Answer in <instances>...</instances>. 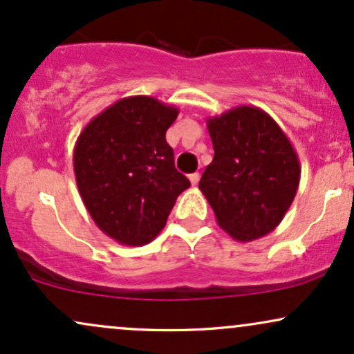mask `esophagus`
<instances>
[{
	"mask_svg": "<svg viewBox=\"0 0 354 354\" xmlns=\"http://www.w3.org/2000/svg\"><path fill=\"white\" fill-rule=\"evenodd\" d=\"M189 181H191V185H198V181H200V173H193V174H189Z\"/></svg>",
	"mask_w": 354,
	"mask_h": 354,
	"instance_id": "1",
	"label": "esophagus"
}]
</instances>
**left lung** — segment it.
I'll return each instance as SVG.
<instances>
[{
    "label": "left lung",
    "mask_w": 354,
    "mask_h": 354,
    "mask_svg": "<svg viewBox=\"0 0 354 354\" xmlns=\"http://www.w3.org/2000/svg\"><path fill=\"white\" fill-rule=\"evenodd\" d=\"M214 158L200 189L219 228L236 241L266 236L290 209L301 166L279 124L256 106L231 108L206 120Z\"/></svg>",
    "instance_id": "left-lung-1"
}]
</instances>
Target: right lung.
Listing matches in <instances>:
<instances>
[{
    "label": "right lung",
    "instance_id": "right-lung-1",
    "mask_svg": "<svg viewBox=\"0 0 354 354\" xmlns=\"http://www.w3.org/2000/svg\"><path fill=\"white\" fill-rule=\"evenodd\" d=\"M178 113L151 96H128L93 118L76 140L73 166L81 200L96 226L120 245L153 241L189 188L166 143Z\"/></svg>",
    "mask_w": 354,
    "mask_h": 354
}]
</instances>
